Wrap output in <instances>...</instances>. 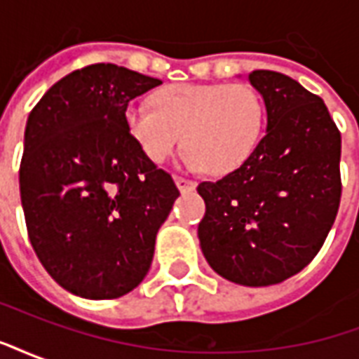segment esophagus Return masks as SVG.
Instances as JSON below:
<instances>
[{
  "label": "esophagus",
  "instance_id": "esophagus-1",
  "mask_svg": "<svg viewBox=\"0 0 359 359\" xmlns=\"http://www.w3.org/2000/svg\"><path fill=\"white\" fill-rule=\"evenodd\" d=\"M175 184L179 188L180 192H187V190H192L196 187L194 182L190 179H184V177H175Z\"/></svg>",
  "mask_w": 359,
  "mask_h": 359
}]
</instances>
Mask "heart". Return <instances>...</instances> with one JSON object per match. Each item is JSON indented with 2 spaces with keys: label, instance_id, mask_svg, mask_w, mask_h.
Instances as JSON below:
<instances>
[{
  "label": "heart",
  "instance_id": "obj_1",
  "mask_svg": "<svg viewBox=\"0 0 359 359\" xmlns=\"http://www.w3.org/2000/svg\"><path fill=\"white\" fill-rule=\"evenodd\" d=\"M125 126L151 163H163L184 140L187 167L226 175L246 163L259 146L265 103L244 82L171 84L154 94V107L128 103Z\"/></svg>",
  "mask_w": 359,
  "mask_h": 359
}]
</instances>
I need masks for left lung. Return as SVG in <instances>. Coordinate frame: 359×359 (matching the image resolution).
Returning a JSON list of instances; mask_svg holds the SVG:
<instances>
[{
	"label": "left lung",
	"instance_id": "1",
	"mask_svg": "<svg viewBox=\"0 0 359 359\" xmlns=\"http://www.w3.org/2000/svg\"><path fill=\"white\" fill-rule=\"evenodd\" d=\"M267 128L246 163L198 184L200 246L211 269L244 286L300 273L331 231L340 192V133L319 95L286 74L254 71Z\"/></svg>",
	"mask_w": 359,
	"mask_h": 359
}]
</instances>
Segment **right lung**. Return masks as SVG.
Instances as JSON below:
<instances>
[{
  "instance_id": "add662e5",
  "label": "right lung",
  "mask_w": 359,
  "mask_h": 359,
  "mask_svg": "<svg viewBox=\"0 0 359 359\" xmlns=\"http://www.w3.org/2000/svg\"><path fill=\"white\" fill-rule=\"evenodd\" d=\"M159 84L95 63L55 82L28 115L19 171L28 238L76 296L111 300L140 285L179 198L125 126L128 102Z\"/></svg>"
}]
</instances>
